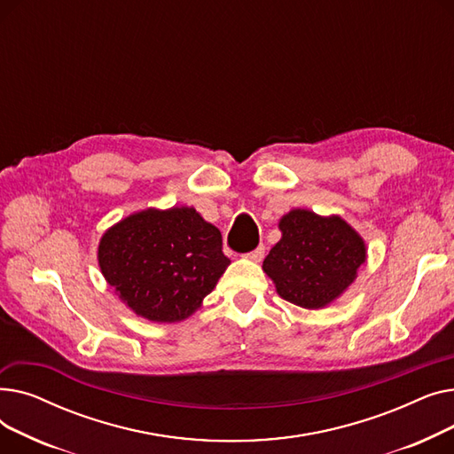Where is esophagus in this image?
Segmentation results:
<instances>
[{
	"mask_svg": "<svg viewBox=\"0 0 454 454\" xmlns=\"http://www.w3.org/2000/svg\"><path fill=\"white\" fill-rule=\"evenodd\" d=\"M263 255H265V247L263 245H259L255 250L245 254V257L250 259V261H261V259H263Z\"/></svg>",
	"mask_w": 454,
	"mask_h": 454,
	"instance_id": "obj_1",
	"label": "esophagus"
}]
</instances>
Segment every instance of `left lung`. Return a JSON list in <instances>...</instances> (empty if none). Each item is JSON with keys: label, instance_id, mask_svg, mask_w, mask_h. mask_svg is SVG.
Instances as JSON below:
<instances>
[{"label": "left lung", "instance_id": "1", "mask_svg": "<svg viewBox=\"0 0 454 454\" xmlns=\"http://www.w3.org/2000/svg\"><path fill=\"white\" fill-rule=\"evenodd\" d=\"M281 239L263 261L276 293L303 309L339 300L366 263V243L340 215L291 209L278 224Z\"/></svg>", "mask_w": 454, "mask_h": 454}]
</instances>
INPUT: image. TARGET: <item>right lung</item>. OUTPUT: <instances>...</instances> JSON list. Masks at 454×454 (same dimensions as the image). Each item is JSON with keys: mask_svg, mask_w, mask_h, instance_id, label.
I'll use <instances>...</instances> for the list:
<instances>
[{"mask_svg": "<svg viewBox=\"0 0 454 454\" xmlns=\"http://www.w3.org/2000/svg\"><path fill=\"white\" fill-rule=\"evenodd\" d=\"M99 269L130 311L158 324L189 318L230 265L223 235L189 206L147 207L110 226Z\"/></svg>", "mask_w": 454, "mask_h": 454, "instance_id": "right-lung-1", "label": "right lung"}]
</instances>
